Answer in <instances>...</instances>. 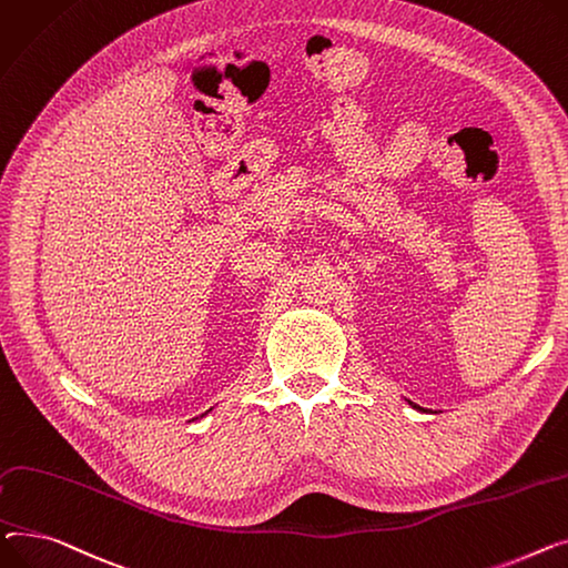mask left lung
Listing matches in <instances>:
<instances>
[{"label":"left lung","instance_id":"1","mask_svg":"<svg viewBox=\"0 0 568 568\" xmlns=\"http://www.w3.org/2000/svg\"><path fill=\"white\" fill-rule=\"evenodd\" d=\"M415 408H417V406H415Z\"/></svg>","mask_w":568,"mask_h":568}]
</instances>
